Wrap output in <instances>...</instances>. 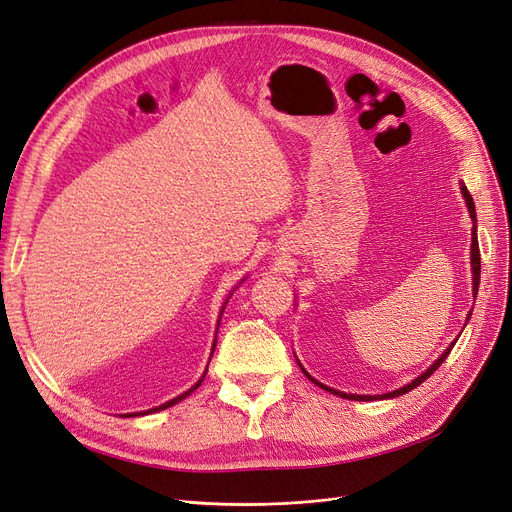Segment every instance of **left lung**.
<instances>
[{"label":"left lung","instance_id":"obj_1","mask_svg":"<svg viewBox=\"0 0 512 512\" xmlns=\"http://www.w3.org/2000/svg\"><path fill=\"white\" fill-rule=\"evenodd\" d=\"M460 189H462V194H464V198H466V206H468V211H470V217H472V221L477 223V213H475V202H472V196H470V192L466 189V185L462 183L460 185ZM470 257H472V295L477 297V291H479V278H481V253H479V240H477V225L472 227V244H470ZM468 320H470V314H468ZM451 348H453V344L437 358V361H434L432 365H430V369H426L420 377H415V380L411 382V384H407V386H403V388H399V390H394V392H388V394H377V396H361V394H346V392H339V390H333V388H329V386H325V384H320V382H316L314 377H310L306 371V375L310 377V380L316 384V386H320L323 390H327V392H331V394H337V396H342V399H348V401H377V399H394V396H401V394H407L409 390H413V388H418L424 380H428V377L437 371L439 367H441V363L445 361V358L449 356V352H451Z\"/></svg>","mask_w":512,"mask_h":512}]
</instances>
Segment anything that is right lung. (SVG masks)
Instances as JSON below:
<instances>
[{"mask_svg":"<svg viewBox=\"0 0 512 512\" xmlns=\"http://www.w3.org/2000/svg\"><path fill=\"white\" fill-rule=\"evenodd\" d=\"M213 350H215V346H213ZM202 380H204V375H202ZM202 380L194 386V388H189L187 392H183L181 396H177V399H173V401H168V403H164V405H160V407H154V409H149V411H145V413H154V411H160V409H166V407H170V405H175V403H179L181 399H185V396H189V394H192L200 384H202ZM130 415H143V413H130Z\"/></svg>","mask_w":512,"mask_h":512,"instance_id":"obj_1","label":"right lung"}]
</instances>
